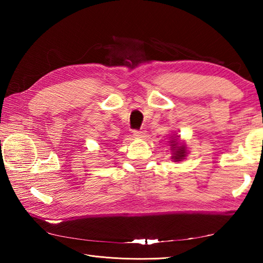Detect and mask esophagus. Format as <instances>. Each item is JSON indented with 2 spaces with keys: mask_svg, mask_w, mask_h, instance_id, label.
<instances>
[{
  "mask_svg": "<svg viewBox=\"0 0 263 263\" xmlns=\"http://www.w3.org/2000/svg\"><path fill=\"white\" fill-rule=\"evenodd\" d=\"M133 136L137 138H143L146 137V131L144 130H135L133 131Z\"/></svg>",
  "mask_w": 263,
  "mask_h": 263,
  "instance_id": "obj_1",
  "label": "esophagus"
}]
</instances>
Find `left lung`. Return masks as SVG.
Listing matches in <instances>:
<instances>
[{
  "label": "left lung",
  "mask_w": 263,
  "mask_h": 263,
  "mask_svg": "<svg viewBox=\"0 0 263 263\" xmlns=\"http://www.w3.org/2000/svg\"><path fill=\"white\" fill-rule=\"evenodd\" d=\"M171 143H173L172 144V147H173V152H174V155H173V159H174V161H180V160H182V159H184V157H185L186 156V149H185V147L183 146H180V147H176V144L177 143H175V141H171Z\"/></svg>",
  "instance_id": "obj_1"
}]
</instances>
